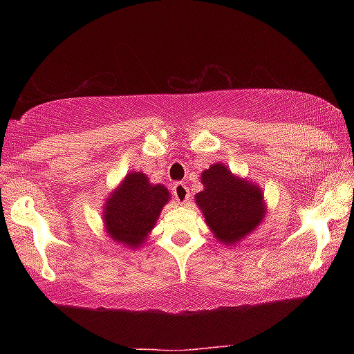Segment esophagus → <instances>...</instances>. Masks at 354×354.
Segmentation results:
<instances>
[{
	"mask_svg": "<svg viewBox=\"0 0 354 354\" xmlns=\"http://www.w3.org/2000/svg\"><path fill=\"white\" fill-rule=\"evenodd\" d=\"M173 195H175L178 203L184 205V203L189 200V187L184 183H176L173 185Z\"/></svg>",
	"mask_w": 354,
	"mask_h": 354,
	"instance_id": "obj_1",
	"label": "esophagus"
}]
</instances>
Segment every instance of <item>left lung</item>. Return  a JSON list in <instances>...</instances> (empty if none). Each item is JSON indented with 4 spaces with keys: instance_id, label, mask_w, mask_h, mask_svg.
I'll return each instance as SVG.
<instances>
[{
    "instance_id": "obj_1",
    "label": "left lung",
    "mask_w": 354,
    "mask_h": 354,
    "mask_svg": "<svg viewBox=\"0 0 354 354\" xmlns=\"http://www.w3.org/2000/svg\"><path fill=\"white\" fill-rule=\"evenodd\" d=\"M201 183L205 189L195 200L220 242H239L261 223L262 194L256 185L236 178L223 164L203 171Z\"/></svg>"
}]
</instances>
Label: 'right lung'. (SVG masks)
Instances as JSON below:
<instances>
[{
	"label": "right lung",
	"instance_id": "1",
	"mask_svg": "<svg viewBox=\"0 0 354 354\" xmlns=\"http://www.w3.org/2000/svg\"><path fill=\"white\" fill-rule=\"evenodd\" d=\"M169 200L170 194L164 185L149 184L143 173H129L107 200V232L115 242L139 247Z\"/></svg>",
	"mask_w": 354,
	"mask_h": 354
}]
</instances>
